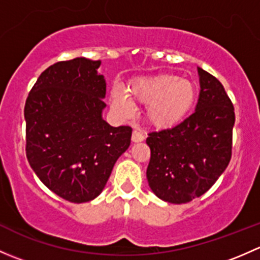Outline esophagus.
I'll use <instances>...</instances> for the list:
<instances>
[{"instance_id": "34e87169", "label": "esophagus", "mask_w": 260, "mask_h": 260, "mask_svg": "<svg viewBox=\"0 0 260 260\" xmlns=\"http://www.w3.org/2000/svg\"><path fill=\"white\" fill-rule=\"evenodd\" d=\"M145 140V136H143V133L141 132V131L138 129H135L132 133V141L135 143H138V142H142V141Z\"/></svg>"}]
</instances>
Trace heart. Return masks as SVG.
Instances as JSON below:
<instances>
[{"instance_id": "b5f03b06", "label": "heart", "mask_w": 260, "mask_h": 260, "mask_svg": "<svg viewBox=\"0 0 260 260\" xmlns=\"http://www.w3.org/2000/svg\"><path fill=\"white\" fill-rule=\"evenodd\" d=\"M125 93L133 101L146 104L145 114L149 124L170 128L179 124L191 111L196 99V86L193 81L179 75L156 74L129 81ZM111 102L120 113H132V102L118 88L112 89Z\"/></svg>"}]
</instances>
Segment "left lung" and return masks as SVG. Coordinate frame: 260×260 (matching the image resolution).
Masks as SVG:
<instances>
[{"instance_id": "8db88e82", "label": "left lung", "mask_w": 260, "mask_h": 260, "mask_svg": "<svg viewBox=\"0 0 260 260\" xmlns=\"http://www.w3.org/2000/svg\"><path fill=\"white\" fill-rule=\"evenodd\" d=\"M196 111L177 125L149 132L147 180L157 198L185 204L216 182L232 158L234 106L214 75L199 68Z\"/></svg>"}]
</instances>
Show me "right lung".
Returning <instances> with one entry per match:
<instances>
[{
	"label": "right lung",
	"mask_w": 260,
	"mask_h": 260,
	"mask_svg": "<svg viewBox=\"0 0 260 260\" xmlns=\"http://www.w3.org/2000/svg\"><path fill=\"white\" fill-rule=\"evenodd\" d=\"M101 60L59 61L41 73L25 103L26 157L44 185L74 204L103 191L131 145L132 128L102 118L106 80Z\"/></svg>",
	"instance_id": "obj_1"
}]
</instances>
